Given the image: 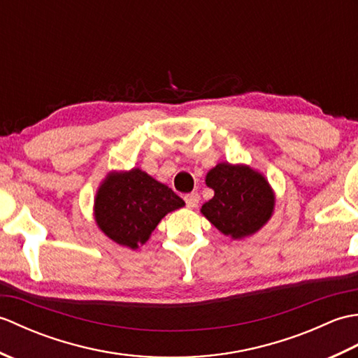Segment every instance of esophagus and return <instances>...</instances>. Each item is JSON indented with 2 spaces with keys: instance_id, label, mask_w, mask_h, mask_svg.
Listing matches in <instances>:
<instances>
[{
  "instance_id": "esophagus-1",
  "label": "esophagus",
  "mask_w": 358,
  "mask_h": 358,
  "mask_svg": "<svg viewBox=\"0 0 358 358\" xmlns=\"http://www.w3.org/2000/svg\"><path fill=\"white\" fill-rule=\"evenodd\" d=\"M185 201H186V204H187V208H189V209H194V208L199 206V203H200V195L196 194V192L187 194V195L185 196Z\"/></svg>"
}]
</instances>
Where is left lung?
I'll list each match as a JSON object with an SVG mask.
<instances>
[{"label":"left lung","instance_id":"obj_1","mask_svg":"<svg viewBox=\"0 0 358 358\" xmlns=\"http://www.w3.org/2000/svg\"><path fill=\"white\" fill-rule=\"evenodd\" d=\"M214 196L201 206V214L217 229L241 240L260 231L271 218L275 195L260 172L245 164L218 163L206 175Z\"/></svg>","mask_w":358,"mask_h":358}]
</instances>
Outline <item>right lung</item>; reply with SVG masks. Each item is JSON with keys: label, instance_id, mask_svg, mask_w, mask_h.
<instances>
[{"label": "right lung", "instance_id": "obj_1", "mask_svg": "<svg viewBox=\"0 0 358 358\" xmlns=\"http://www.w3.org/2000/svg\"><path fill=\"white\" fill-rule=\"evenodd\" d=\"M185 206L171 187L143 172H112L98 187L95 222L110 240L138 249L169 212Z\"/></svg>", "mask_w": 358, "mask_h": 358}]
</instances>
